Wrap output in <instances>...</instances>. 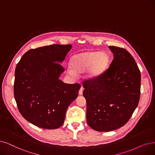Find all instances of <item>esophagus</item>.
Returning a JSON list of instances; mask_svg holds the SVG:
<instances>
[{
	"instance_id": "esophagus-1",
	"label": "esophagus",
	"mask_w": 155,
	"mask_h": 155,
	"mask_svg": "<svg viewBox=\"0 0 155 155\" xmlns=\"http://www.w3.org/2000/svg\"><path fill=\"white\" fill-rule=\"evenodd\" d=\"M83 90L84 88L83 87H81V88L79 89V95H83Z\"/></svg>"
}]
</instances>
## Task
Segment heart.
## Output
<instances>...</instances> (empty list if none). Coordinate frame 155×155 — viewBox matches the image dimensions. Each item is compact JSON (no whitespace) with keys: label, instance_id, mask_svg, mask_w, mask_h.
<instances>
[{"label":"heart","instance_id":"heart-1","mask_svg":"<svg viewBox=\"0 0 155 155\" xmlns=\"http://www.w3.org/2000/svg\"><path fill=\"white\" fill-rule=\"evenodd\" d=\"M109 62L110 58L106 53L83 51L74 54L71 58L70 64L72 69L69 68L67 72L71 76L76 77L77 74L83 73L88 69L86 77L94 81L106 71Z\"/></svg>","mask_w":155,"mask_h":155}]
</instances>
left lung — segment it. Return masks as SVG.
<instances>
[{"label":"left lung","instance_id":"left-lung-1","mask_svg":"<svg viewBox=\"0 0 155 155\" xmlns=\"http://www.w3.org/2000/svg\"><path fill=\"white\" fill-rule=\"evenodd\" d=\"M113 53L109 68L98 79L83 83L86 121L95 130L109 132L125 125L137 107L140 72L126 49L109 46Z\"/></svg>","mask_w":155,"mask_h":155}]
</instances>
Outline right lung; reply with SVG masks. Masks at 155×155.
<instances>
[{"instance_id":"1","label":"right lung","mask_w":155,"mask_h":155,"mask_svg":"<svg viewBox=\"0 0 155 155\" xmlns=\"http://www.w3.org/2000/svg\"><path fill=\"white\" fill-rule=\"evenodd\" d=\"M72 45H53L30 49L15 69L14 95L20 113L32 124L45 129L62 125L68 107L78 96L79 84L59 79L62 63Z\"/></svg>"}]
</instances>
